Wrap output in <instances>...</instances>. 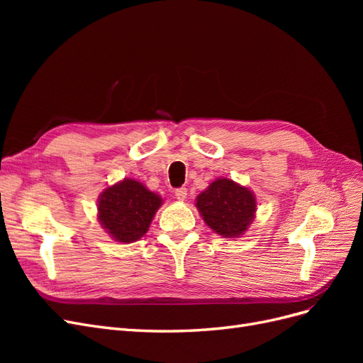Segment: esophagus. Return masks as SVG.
<instances>
[{
    "label": "esophagus",
    "instance_id": "34e87169",
    "mask_svg": "<svg viewBox=\"0 0 363 363\" xmlns=\"http://www.w3.org/2000/svg\"><path fill=\"white\" fill-rule=\"evenodd\" d=\"M175 196H177V200L184 201V200H186V196H188V189H186V188H179V189H175Z\"/></svg>",
    "mask_w": 363,
    "mask_h": 363
}]
</instances>
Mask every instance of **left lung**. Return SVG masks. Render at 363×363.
<instances>
[{"instance_id": "obj_1", "label": "left lung", "mask_w": 363, "mask_h": 363, "mask_svg": "<svg viewBox=\"0 0 363 363\" xmlns=\"http://www.w3.org/2000/svg\"><path fill=\"white\" fill-rule=\"evenodd\" d=\"M196 208L204 223L223 238L244 235L256 213V199L244 186L218 179L196 196Z\"/></svg>"}]
</instances>
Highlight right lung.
<instances>
[{
    "mask_svg": "<svg viewBox=\"0 0 363 363\" xmlns=\"http://www.w3.org/2000/svg\"><path fill=\"white\" fill-rule=\"evenodd\" d=\"M162 199L144 184L124 179L100 195L98 219L118 242H135L147 233Z\"/></svg>",
    "mask_w": 363,
    "mask_h": 363,
    "instance_id": "add662e5",
    "label": "right lung"
}]
</instances>
